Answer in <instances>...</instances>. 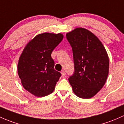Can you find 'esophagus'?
<instances>
[{
	"instance_id": "esophagus-1",
	"label": "esophagus",
	"mask_w": 124,
	"mask_h": 124,
	"mask_svg": "<svg viewBox=\"0 0 124 124\" xmlns=\"http://www.w3.org/2000/svg\"><path fill=\"white\" fill-rule=\"evenodd\" d=\"M61 73H62V76H65V75H66V72H65V71L64 70H63L62 71Z\"/></svg>"
}]
</instances>
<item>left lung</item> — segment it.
Listing matches in <instances>:
<instances>
[{"label":"left lung","mask_w":124,"mask_h":124,"mask_svg":"<svg viewBox=\"0 0 124 124\" xmlns=\"http://www.w3.org/2000/svg\"><path fill=\"white\" fill-rule=\"evenodd\" d=\"M72 48L75 71L69 81L73 91L82 99H90L103 88L109 74V60L97 37L84 28L66 34Z\"/></svg>","instance_id":"obj_1"}]
</instances>
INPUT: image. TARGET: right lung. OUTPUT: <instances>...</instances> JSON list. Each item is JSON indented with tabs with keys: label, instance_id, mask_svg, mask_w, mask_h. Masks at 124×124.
<instances>
[{
	"label": "right lung",
	"instance_id": "right-lung-1",
	"mask_svg": "<svg viewBox=\"0 0 124 124\" xmlns=\"http://www.w3.org/2000/svg\"><path fill=\"white\" fill-rule=\"evenodd\" d=\"M63 35L43 33L27 44L19 58L18 73L27 91L39 97L51 94L62 74L54 69L51 53Z\"/></svg>",
	"mask_w": 124,
	"mask_h": 124
}]
</instances>
